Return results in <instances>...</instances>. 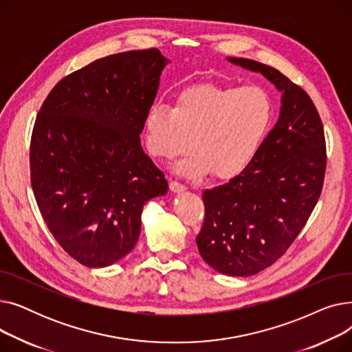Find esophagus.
<instances>
[{"label":"esophagus","instance_id":"34e87169","mask_svg":"<svg viewBox=\"0 0 352 352\" xmlns=\"http://www.w3.org/2000/svg\"><path fill=\"white\" fill-rule=\"evenodd\" d=\"M170 188H171L173 192H181V191L186 190L187 187L184 186V184L178 182V181H171V182H170Z\"/></svg>","mask_w":352,"mask_h":352}]
</instances>
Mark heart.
<instances>
[{"mask_svg":"<svg viewBox=\"0 0 352 352\" xmlns=\"http://www.w3.org/2000/svg\"><path fill=\"white\" fill-rule=\"evenodd\" d=\"M274 116V98L263 85L199 84L181 91L175 107H150L146 146L154 158L166 161L192 144L195 151L177 165V171L190 178L212 171L217 178L228 179L252 164Z\"/></svg>","mask_w":352,"mask_h":352,"instance_id":"heart-1","label":"heart"}]
</instances>
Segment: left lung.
I'll list each match as a JSON object with an SVG mask.
<instances>
[{
  "mask_svg": "<svg viewBox=\"0 0 352 352\" xmlns=\"http://www.w3.org/2000/svg\"><path fill=\"white\" fill-rule=\"evenodd\" d=\"M230 63L261 72L283 92L280 118L248 168L206 190L198 251L215 271L250 276L291 247L316 208L327 168L321 117L307 92L284 74L248 58Z\"/></svg>",
  "mask_w": 352,
  "mask_h": 352,
  "instance_id": "1",
  "label": "left lung"
}]
</instances>
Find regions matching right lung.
I'll use <instances>...</instances> for the list:
<instances>
[{
    "mask_svg": "<svg viewBox=\"0 0 352 352\" xmlns=\"http://www.w3.org/2000/svg\"><path fill=\"white\" fill-rule=\"evenodd\" d=\"M166 63L157 48L108 55L64 77L36 116V204L57 243L85 267H107L131 251L144 204L168 190L140 138Z\"/></svg>",
    "mask_w": 352,
    "mask_h": 352,
    "instance_id": "1",
    "label": "right lung"
}]
</instances>
